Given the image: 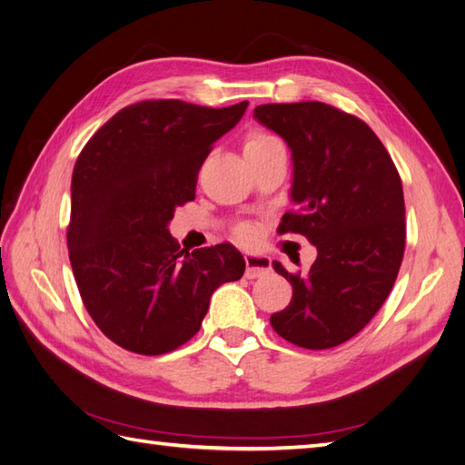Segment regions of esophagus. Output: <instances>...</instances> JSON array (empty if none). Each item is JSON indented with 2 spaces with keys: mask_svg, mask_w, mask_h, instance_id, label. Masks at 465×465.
<instances>
[{
  "mask_svg": "<svg viewBox=\"0 0 465 465\" xmlns=\"http://www.w3.org/2000/svg\"><path fill=\"white\" fill-rule=\"evenodd\" d=\"M244 262H246V277L248 279L262 277L272 270V260L267 256H262V254H254V252H246Z\"/></svg>",
  "mask_w": 465,
  "mask_h": 465,
  "instance_id": "1",
  "label": "esophagus"
}]
</instances>
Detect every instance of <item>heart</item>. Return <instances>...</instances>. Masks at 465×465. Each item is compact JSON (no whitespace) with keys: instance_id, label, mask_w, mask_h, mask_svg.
Segmentation results:
<instances>
[{"instance_id":"heart-1","label":"heart","mask_w":465,"mask_h":465,"mask_svg":"<svg viewBox=\"0 0 465 465\" xmlns=\"http://www.w3.org/2000/svg\"><path fill=\"white\" fill-rule=\"evenodd\" d=\"M277 142H279L277 137H273V135H270V134H265V132H252V134H248L246 139H244V154H246V153L260 151V149H263V147H267V145H272V143H277ZM238 234H241L242 238H252V231H250L248 227L238 231Z\"/></svg>"}]
</instances>
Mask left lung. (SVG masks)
<instances>
[{
	"mask_svg": "<svg viewBox=\"0 0 465 465\" xmlns=\"http://www.w3.org/2000/svg\"><path fill=\"white\" fill-rule=\"evenodd\" d=\"M254 118L285 139L291 200L279 232L304 234L318 258L308 273L273 270L292 285L273 330L304 349H330L357 335L396 283L405 248L398 168L361 118L318 101L262 104Z\"/></svg>",
	"mask_w": 465,
	"mask_h": 465,
	"instance_id": "8db88e82",
	"label": "left lung"
}]
</instances>
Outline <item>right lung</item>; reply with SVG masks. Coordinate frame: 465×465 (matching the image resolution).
Here are the masks:
<instances>
[{
  "label": "right lung",
  "instance_id": "add662e5",
  "mask_svg": "<svg viewBox=\"0 0 465 465\" xmlns=\"http://www.w3.org/2000/svg\"><path fill=\"white\" fill-rule=\"evenodd\" d=\"M246 106L142 101L112 116L79 153L69 262L96 326L132 353L163 355L184 345L200 331L213 291L244 273L232 244L190 254L168 223L195 198L203 161Z\"/></svg>",
  "mask_w": 465,
  "mask_h": 465
}]
</instances>
